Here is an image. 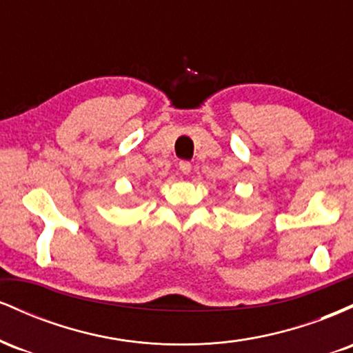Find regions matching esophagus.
<instances>
[{"mask_svg": "<svg viewBox=\"0 0 353 353\" xmlns=\"http://www.w3.org/2000/svg\"><path fill=\"white\" fill-rule=\"evenodd\" d=\"M190 169H192V165H190V163H188V161H181V163H179V171L182 174H189Z\"/></svg>", "mask_w": 353, "mask_h": 353, "instance_id": "1", "label": "esophagus"}]
</instances>
